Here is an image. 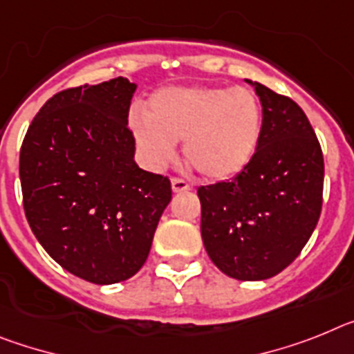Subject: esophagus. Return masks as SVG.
Returning <instances> with one entry per match:
<instances>
[{
    "label": "esophagus",
    "mask_w": 354,
    "mask_h": 354,
    "mask_svg": "<svg viewBox=\"0 0 354 354\" xmlns=\"http://www.w3.org/2000/svg\"><path fill=\"white\" fill-rule=\"evenodd\" d=\"M171 187H173V192H176V194H180V192H189L192 189L185 180H180V178H173L171 180Z\"/></svg>",
    "instance_id": "34e87169"
}]
</instances>
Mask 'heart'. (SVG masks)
I'll use <instances>...</instances> for the list:
<instances>
[{
  "instance_id": "heart-1",
  "label": "heart",
  "mask_w": 354,
  "mask_h": 354,
  "mask_svg": "<svg viewBox=\"0 0 354 354\" xmlns=\"http://www.w3.org/2000/svg\"><path fill=\"white\" fill-rule=\"evenodd\" d=\"M263 128L262 104L245 87H167L147 101L146 115L133 113L130 130L144 162L162 169L183 156L205 180L241 174L257 155Z\"/></svg>"
}]
</instances>
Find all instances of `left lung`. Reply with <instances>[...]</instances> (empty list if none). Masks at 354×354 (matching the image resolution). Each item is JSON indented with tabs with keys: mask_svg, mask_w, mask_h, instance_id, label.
<instances>
[{
	"mask_svg": "<svg viewBox=\"0 0 354 354\" xmlns=\"http://www.w3.org/2000/svg\"><path fill=\"white\" fill-rule=\"evenodd\" d=\"M260 97L263 128L251 164L233 180L199 187L201 236L230 278L260 281L290 266L317 226L324 160L296 101L248 80Z\"/></svg>",
	"mask_w": 354,
	"mask_h": 354,
	"instance_id": "obj_1",
	"label": "left lung"
}]
</instances>
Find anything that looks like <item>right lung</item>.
Listing matches in <instances>:
<instances>
[{"instance_id": "right-lung-1", "label": "right lung", "mask_w": 354, "mask_h": 354, "mask_svg": "<svg viewBox=\"0 0 354 354\" xmlns=\"http://www.w3.org/2000/svg\"><path fill=\"white\" fill-rule=\"evenodd\" d=\"M137 85L118 78L49 97L21 146L24 214L58 266L96 285L139 272L171 201V181L135 164L128 112Z\"/></svg>"}]
</instances>
